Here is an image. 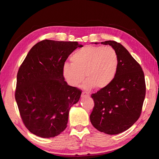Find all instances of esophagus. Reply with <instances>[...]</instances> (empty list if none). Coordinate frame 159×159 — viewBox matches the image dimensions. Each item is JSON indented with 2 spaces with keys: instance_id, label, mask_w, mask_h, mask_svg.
<instances>
[{
  "instance_id": "34e87169",
  "label": "esophagus",
  "mask_w": 159,
  "mask_h": 159,
  "mask_svg": "<svg viewBox=\"0 0 159 159\" xmlns=\"http://www.w3.org/2000/svg\"><path fill=\"white\" fill-rule=\"evenodd\" d=\"M82 98H86V97H89V94L87 92H83L81 94Z\"/></svg>"
}]
</instances>
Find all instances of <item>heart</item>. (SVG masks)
<instances>
[{
  "label": "heart",
  "mask_w": 159,
  "mask_h": 159,
  "mask_svg": "<svg viewBox=\"0 0 159 159\" xmlns=\"http://www.w3.org/2000/svg\"><path fill=\"white\" fill-rule=\"evenodd\" d=\"M71 61L63 65L64 79L70 85L77 87L85 76V90L107 88L114 80L118 67V55L111 47L85 46L71 55Z\"/></svg>",
  "instance_id": "b5f03b06"
}]
</instances>
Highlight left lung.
Listing matches in <instances>:
<instances>
[{
	"mask_svg": "<svg viewBox=\"0 0 159 159\" xmlns=\"http://www.w3.org/2000/svg\"><path fill=\"white\" fill-rule=\"evenodd\" d=\"M101 44L111 45L116 50L118 67L111 84L91 95L95 105L90 119L99 131L116 134L130 128L140 116L146 94L144 74L119 43L107 41Z\"/></svg>",
	"mask_w": 159,
	"mask_h": 159,
	"instance_id": "8db88e82",
	"label": "left lung"
}]
</instances>
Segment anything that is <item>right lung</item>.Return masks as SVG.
<instances>
[{
	"instance_id": "1",
	"label": "right lung",
	"mask_w": 159,
	"mask_h": 159,
	"mask_svg": "<svg viewBox=\"0 0 159 159\" xmlns=\"http://www.w3.org/2000/svg\"><path fill=\"white\" fill-rule=\"evenodd\" d=\"M76 41L43 40L32 47L17 75L15 99L26 128L43 138L57 136L66 128L70 108L81 90L64 81L62 68Z\"/></svg>"
}]
</instances>
